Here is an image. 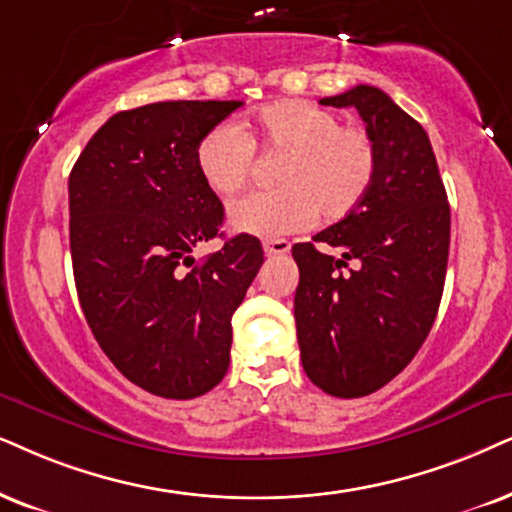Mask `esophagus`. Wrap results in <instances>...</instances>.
<instances>
[{
  "label": "esophagus",
  "mask_w": 512,
  "mask_h": 512,
  "mask_svg": "<svg viewBox=\"0 0 512 512\" xmlns=\"http://www.w3.org/2000/svg\"><path fill=\"white\" fill-rule=\"evenodd\" d=\"M290 250V243L283 241V238H274V241H264V252L267 255H286V252Z\"/></svg>",
  "instance_id": "34e87169"
}]
</instances>
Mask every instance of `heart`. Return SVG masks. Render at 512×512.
Instances as JSON below:
<instances>
[{
	"label": "heart",
	"instance_id": "heart-1",
	"mask_svg": "<svg viewBox=\"0 0 512 512\" xmlns=\"http://www.w3.org/2000/svg\"><path fill=\"white\" fill-rule=\"evenodd\" d=\"M255 151L281 158V189L252 193L231 205L229 222L255 236H286L321 215L347 217L364 203L378 174V146L364 125L309 101H276L238 129L219 125L196 146V167L219 196H236L255 170Z\"/></svg>",
	"mask_w": 512,
	"mask_h": 512
}]
</instances>
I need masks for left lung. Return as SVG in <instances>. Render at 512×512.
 I'll return each mask as SVG.
<instances>
[{"label":"left lung","instance_id":"1","mask_svg":"<svg viewBox=\"0 0 512 512\" xmlns=\"http://www.w3.org/2000/svg\"><path fill=\"white\" fill-rule=\"evenodd\" d=\"M323 106L357 108L378 146V174L357 210L293 245L304 373L333 397H366L416 357L435 323L451 210L425 129L383 89L357 84Z\"/></svg>","mask_w":512,"mask_h":512}]
</instances>
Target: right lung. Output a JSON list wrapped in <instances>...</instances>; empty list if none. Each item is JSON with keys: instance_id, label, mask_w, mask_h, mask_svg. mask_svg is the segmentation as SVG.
I'll return each instance as SVG.
<instances>
[{"instance_id": "1", "label": "right lung", "mask_w": 512, "mask_h": 512, "mask_svg": "<svg viewBox=\"0 0 512 512\" xmlns=\"http://www.w3.org/2000/svg\"><path fill=\"white\" fill-rule=\"evenodd\" d=\"M243 101H160L115 113L68 179L77 297L96 342L141 390L193 399L229 371L231 316L264 250L238 234L208 260L224 208L196 146Z\"/></svg>"}]
</instances>
